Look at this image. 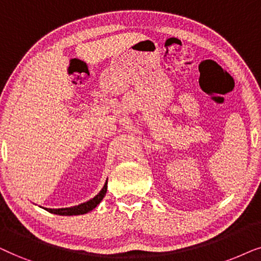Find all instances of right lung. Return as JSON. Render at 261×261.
Returning a JSON list of instances; mask_svg holds the SVG:
<instances>
[{
  "instance_id": "right-lung-1",
  "label": "right lung",
  "mask_w": 261,
  "mask_h": 261,
  "mask_svg": "<svg viewBox=\"0 0 261 261\" xmlns=\"http://www.w3.org/2000/svg\"><path fill=\"white\" fill-rule=\"evenodd\" d=\"M107 192V180L105 182V185L101 189V191L96 194L94 198L89 199L86 203L80 204V205L76 206H71V207H62V209H47V207H44L45 210L48 211L51 214H56V215H61V216H72V215H85L89 211H92L94 207L100 204V201L102 200V198L105 197V194Z\"/></svg>"
}]
</instances>
